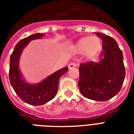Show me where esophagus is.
<instances>
[{
	"mask_svg": "<svg viewBox=\"0 0 134 134\" xmlns=\"http://www.w3.org/2000/svg\"><path fill=\"white\" fill-rule=\"evenodd\" d=\"M76 66H77L76 64L74 63V62H72V63L69 64V65H68V68H69V69H72V68H75Z\"/></svg>",
	"mask_w": 134,
	"mask_h": 134,
	"instance_id": "1",
	"label": "esophagus"
}]
</instances>
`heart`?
Returning a JSON list of instances; mask_svg holds the SVG:
<instances>
[{
	"mask_svg": "<svg viewBox=\"0 0 134 134\" xmlns=\"http://www.w3.org/2000/svg\"><path fill=\"white\" fill-rule=\"evenodd\" d=\"M101 49V40L96 36H87L82 38L74 45L75 52L83 53L87 59H92L97 55Z\"/></svg>",
	"mask_w": 134,
	"mask_h": 134,
	"instance_id": "b5f03b06",
	"label": "heart"
}]
</instances>
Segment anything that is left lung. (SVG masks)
Returning <instances> with one entry per match:
<instances>
[{
	"label": "left lung",
	"instance_id": "8db88e82",
	"mask_svg": "<svg viewBox=\"0 0 134 134\" xmlns=\"http://www.w3.org/2000/svg\"><path fill=\"white\" fill-rule=\"evenodd\" d=\"M102 39L103 51L99 62L81 64L79 67L78 86L85 97L105 101L117 95L125 77L123 54L115 39L105 34L95 33Z\"/></svg>",
	"mask_w": 134,
	"mask_h": 134
}]
</instances>
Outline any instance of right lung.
<instances>
[{
    "label": "right lung",
    "instance_id": "obj_1",
    "mask_svg": "<svg viewBox=\"0 0 134 134\" xmlns=\"http://www.w3.org/2000/svg\"><path fill=\"white\" fill-rule=\"evenodd\" d=\"M44 34H36L21 40L14 47L10 56V84L19 97L25 103L33 105L45 104L54 98L58 90L60 77L68 70L65 67L52 73L37 84H29L25 81L19 70V59L23 49L31 40L40 39Z\"/></svg>",
    "mask_w": 134,
    "mask_h": 134
}]
</instances>
